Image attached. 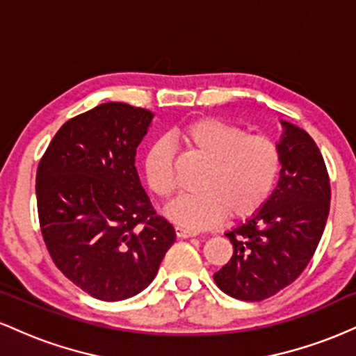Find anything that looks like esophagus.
<instances>
[{
    "mask_svg": "<svg viewBox=\"0 0 356 356\" xmlns=\"http://www.w3.org/2000/svg\"><path fill=\"white\" fill-rule=\"evenodd\" d=\"M175 234H177V238L186 239V238H194V236H197V232L186 229V227H182V226H177L175 227Z\"/></svg>",
    "mask_w": 356,
    "mask_h": 356,
    "instance_id": "obj_1",
    "label": "esophagus"
}]
</instances>
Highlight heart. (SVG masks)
Instances as JSON below:
<instances>
[{
	"mask_svg": "<svg viewBox=\"0 0 356 356\" xmlns=\"http://www.w3.org/2000/svg\"><path fill=\"white\" fill-rule=\"evenodd\" d=\"M174 140L207 159L199 192L179 195L165 207V216L189 229H207L227 216L248 218L268 201L281 167L276 142L220 118L202 117L174 130ZM175 150L165 138L149 147L144 172L149 187L167 199L175 191Z\"/></svg>",
	"mask_w": 356,
	"mask_h": 356,
	"instance_id": "obj_1",
	"label": "heart"
}]
</instances>
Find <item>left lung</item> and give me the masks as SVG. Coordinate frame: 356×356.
I'll return each mask as SVG.
<instances>
[{
  "label": "left lung",
  "instance_id": "left-lung-1",
  "mask_svg": "<svg viewBox=\"0 0 356 356\" xmlns=\"http://www.w3.org/2000/svg\"><path fill=\"white\" fill-rule=\"evenodd\" d=\"M281 170L268 201L226 236L231 259L214 273L226 295L261 301L291 284L308 266L330 212L325 161L308 132L281 120Z\"/></svg>",
  "mask_w": 356,
  "mask_h": 356
}]
</instances>
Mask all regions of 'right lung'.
Returning <instances> with one entry per match:
<instances>
[{"instance_id":"add662e5","label":"right lung","mask_w":356,"mask_h":356,"mask_svg":"<svg viewBox=\"0 0 356 356\" xmlns=\"http://www.w3.org/2000/svg\"><path fill=\"white\" fill-rule=\"evenodd\" d=\"M152 118L129 104H102L61 125L36 170L40 227L53 263L97 300L144 291L175 241L136 169Z\"/></svg>"}]
</instances>
